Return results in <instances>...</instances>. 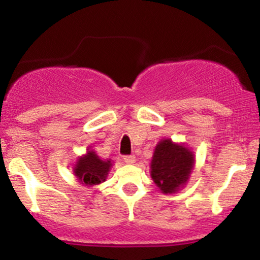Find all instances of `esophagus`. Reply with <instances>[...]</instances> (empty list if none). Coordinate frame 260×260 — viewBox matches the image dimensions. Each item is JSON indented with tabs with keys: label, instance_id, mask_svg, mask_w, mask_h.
Masks as SVG:
<instances>
[{
	"label": "esophagus",
	"instance_id": "esophagus-1",
	"mask_svg": "<svg viewBox=\"0 0 260 260\" xmlns=\"http://www.w3.org/2000/svg\"><path fill=\"white\" fill-rule=\"evenodd\" d=\"M123 161L126 164H129V165H133L136 162V156L134 155H126V156H123Z\"/></svg>",
	"mask_w": 260,
	"mask_h": 260
}]
</instances>
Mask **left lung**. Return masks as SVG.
<instances>
[{"instance_id": "1", "label": "left lung", "mask_w": 260, "mask_h": 260, "mask_svg": "<svg viewBox=\"0 0 260 260\" xmlns=\"http://www.w3.org/2000/svg\"><path fill=\"white\" fill-rule=\"evenodd\" d=\"M194 168V154L183 144L162 139L154 150L150 176L165 194L177 192L188 182Z\"/></svg>"}]
</instances>
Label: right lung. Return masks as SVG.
<instances>
[{
  "label": "right lung",
  "mask_w": 260,
  "mask_h": 260,
  "mask_svg": "<svg viewBox=\"0 0 260 260\" xmlns=\"http://www.w3.org/2000/svg\"><path fill=\"white\" fill-rule=\"evenodd\" d=\"M111 166V160H101L94 150H88L85 155L78 157L73 174L82 184L96 186L106 181Z\"/></svg>",
  "instance_id": "obj_1"
}]
</instances>
